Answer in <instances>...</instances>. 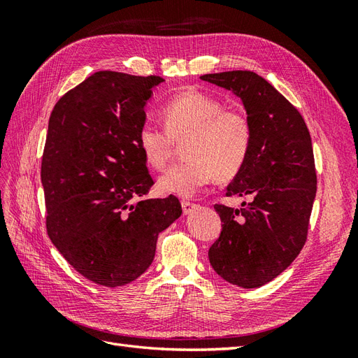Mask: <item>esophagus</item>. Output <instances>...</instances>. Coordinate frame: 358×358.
<instances>
[{
    "label": "esophagus",
    "instance_id": "34e87169",
    "mask_svg": "<svg viewBox=\"0 0 358 358\" xmlns=\"http://www.w3.org/2000/svg\"><path fill=\"white\" fill-rule=\"evenodd\" d=\"M197 208L196 203H191V201H187V200H182V210H183V215H189L194 209Z\"/></svg>",
    "mask_w": 358,
    "mask_h": 358
}]
</instances>
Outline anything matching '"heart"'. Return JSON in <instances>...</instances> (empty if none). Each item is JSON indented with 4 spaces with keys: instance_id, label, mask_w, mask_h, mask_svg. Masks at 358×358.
I'll use <instances>...</instances> for the list:
<instances>
[{
    "instance_id": "b5f03b06",
    "label": "heart",
    "mask_w": 358,
    "mask_h": 358,
    "mask_svg": "<svg viewBox=\"0 0 358 358\" xmlns=\"http://www.w3.org/2000/svg\"><path fill=\"white\" fill-rule=\"evenodd\" d=\"M166 129L145 124L138 131V148L148 166L164 169L175 143H187L183 164L169 169L158 188L179 197H194L215 178L230 180L239 175L252 145V125L237 109L201 91L188 90L169 100L161 110Z\"/></svg>"
}]
</instances>
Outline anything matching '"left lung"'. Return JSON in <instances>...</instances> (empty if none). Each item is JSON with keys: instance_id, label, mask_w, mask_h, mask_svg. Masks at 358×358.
I'll return each mask as SVG.
<instances>
[{"instance_id": "obj_1", "label": "left lung", "mask_w": 358, "mask_h": 358, "mask_svg": "<svg viewBox=\"0 0 358 358\" xmlns=\"http://www.w3.org/2000/svg\"><path fill=\"white\" fill-rule=\"evenodd\" d=\"M200 79L241 99L252 125L248 159L225 192L252 201L242 209L215 206L222 230L209 262L229 284L258 288L282 273L305 245L317 194L310 134L296 107L257 73L234 70Z\"/></svg>"}]
</instances>
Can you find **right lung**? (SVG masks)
<instances>
[{"instance_id": "1", "label": "right lung", "mask_w": 358, "mask_h": 358, "mask_svg": "<svg viewBox=\"0 0 358 358\" xmlns=\"http://www.w3.org/2000/svg\"><path fill=\"white\" fill-rule=\"evenodd\" d=\"M159 76L96 71L53 107L41 161L46 225L61 255L92 282L122 287L152 264L158 234L182 215L152 187L138 148Z\"/></svg>"}]
</instances>
